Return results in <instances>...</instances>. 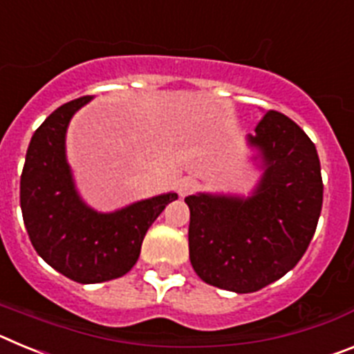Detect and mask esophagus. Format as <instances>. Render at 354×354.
<instances>
[{
	"mask_svg": "<svg viewBox=\"0 0 354 354\" xmlns=\"http://www.w3.org/2000/svg\"><path fill=\"white\" fill-rule=\"evenodd\" d=\"M196 187H198V183H196L195 179H192V177H186V179H183L179 183V187H177V192H179L180 196H187V195H192V193L195 192Z\"/></svg>",
	"mask_w": 354,
	"mask_h": 354,
	"instance_id": "esophagus-1",
	"label": "esophagus"
}]
</instances>
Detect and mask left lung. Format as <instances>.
Masks as SVG:
<instances>
[{"mask_svg": "<svg viewBox=\"0 0 354 354\" xmlns=\"http://www.w3.org/2000/svg\"><path fill=\"white\" fill-rule=\"evenodd\" d=\"M246 143L262 175L248 196L196 193L189 207V261L205 283L255 292L298 264L323 207L312 140L289 117L268 111Z\"/></svg>", "mask_w": 354, "mask_h": 354, "instance_id": "left-lung-1", "label": "left lung"}]
</instances>
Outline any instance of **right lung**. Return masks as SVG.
<instances>
[{"label": "right lung", "instance_id": "obj_1", "mask_svg": "<svg viewBox=\"0 0 354 354\" xmlns=\"http://www.w3.org/2000/svg\"><path fill=\"white\" fill-rule=\"evenodd\" d=\"M93 97L55 109L31 136L21 175V211L31 245L53 270L80 283H101L131 271L143 237L177 193L111 212L90 207L77 192L67 161L65 136L71 118Z\"/></svg>", "mask_w": 354, "mask_h": 354}]
</instances>
